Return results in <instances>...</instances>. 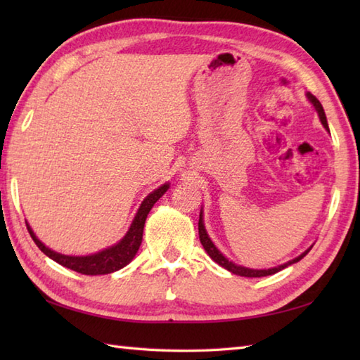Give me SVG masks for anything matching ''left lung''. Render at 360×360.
<instances>
[{
    "label": "left lung",
    "instance_id": "left-lung-1",
    "mask_svg": "<svg viewBox=\"0 0 360 360\" xmlns=\"http://www.w3.org/2000/svg\"><path fill=\"white\" fill-rule=\"evenodd\" d=\"M308 98L311 101V103L316 106V110H317V112H319L320 120H322L323 127L328 129V122H326V116H325V111H323L322 103H320V102L317 101V97L312 96L311 93H308ZM198 231H200V241H201V244H202V248H204L205 252H207V254L210 255V258L213 259V262H217L219 266H223L224 269L231 271L232 274L241 275V277H266V275H272V274H275V272L285 269V267H288L289 264H294V263H297V262H300V259L311 250V248H309L307 252H303V254H302L300 257L290 259V262H288V263H285V264H281V266H278V267H272V269H262V271H258V269H248V267L236 266L235 263L229 262V259L215 248V244L212 243V240L209 238L207 232H205V229H204L202 212L200 213V223H198Z\"/></svg>",
    "mask_w": 360,
    "mask_h": 360
}]
</instances>
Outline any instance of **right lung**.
<instances>
[{"instance_id":"1","label":"right lung","mask_w":360,"mask_h":360,"mask_svg":"<svg viewBox=\"0 0 360 360\" xmlns=\"http://www.w3.org/2000/svg\"><path fill=\"white\" fill-rule=\"evenodd\" d=\"M168 188V184H164L162 187H159L155 192L150 193L147 198H145L143 202L141 204V209L137 212V215L133 221L131 227L127 232V235L122 238L120 243H117L116 246H111L108 249H105L102 252H98L96 255H88V257H68L57 254L51 249H48L44 244L37 238L34 232L30 231L29 224L27 231L32 236L34 243L38 246L44 255H48L52 258L53 262H57L58 264H62L68 269H72L75 272L85 274V275H103V274H111L114 271H119L122 267L127 266L131 259L134 258L136 252L139 250V246L142 243V233H143V226H145V219H147L148 212L151 210L153 205L162 196Z\"/></svg>"}]
</instances>
